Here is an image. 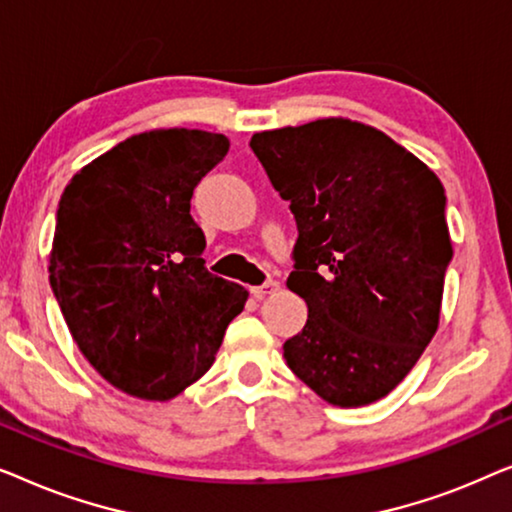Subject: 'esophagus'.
Masks as SVG:
<instances>
[{"mask_svg":"<svg viewBox=\"0 0 512 512\" xmlns=\"http://www.w3.org/2000/svg\"><path fill=\"white\" fill-rule=\"evenodd\" d=\"M277 289H279V284L275 282V279H268V282L261 286H251V296H254L256 300H263L265 296H270V293H275Z\"/></svg>","mask_w":512,"mask_h":512,"instance_id":"esophagus-1","label":"esophagus"}]
</instances>
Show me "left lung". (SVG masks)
I'll return each instance as SVG.
<instances>
[{"instance_id": "obj_1", "label": "left lung", "mask_w": 512, "mask_h": 512, "mask_svg": "<svg viewBox=\"0 0 512 512\" xmlns=\"http://www.w3.org/2000/svg\"><path fill=\"white\" fill-rule=\"evenodd\" d=\"M249 146L298 223L286 286L307 324L284 342L286 363L338 408L380 401L438 331L452 258L443 184L382 130L342 116L256 132Z\"/></svg>"}]
</instances>
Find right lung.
<instances>
[{"label": "right lung", "mask_w": 512, "mask_h": 512, "mask_svg": "<svg viewBox=\"0 0 512 512\" xmlns=\"http://www.w3.org/2000/svg\"><path fill=\"white\" fill-rule=\"evenodd\" d=\"M228 137L139 132L83 165L60 198L51 286L86 361L123 394L170 401L212 368L249 291L205 270L193 188Z\"/></svg>", "instance_id": "1"}]
</instances>
